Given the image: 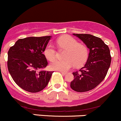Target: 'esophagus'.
Segmentation results:
<instances>
[{
    "mask_svg": "<svg viewBox=\"0 0 121 121\" xmlns=\"http://www.w3.org/2000/svg\"><path fill=\"white\" fill-rule=\"evenodd\" d=\"M59 72H60L62 74H63V75H65V74H67V72H64V71H59Z\"/></svg>",
    "mask_w": 121,
    "mask_h": 121,
    "instance_id": "34e87169",
    "label": "esophagus"
}]
</instances>
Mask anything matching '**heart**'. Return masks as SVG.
<instances>
[{
    "instance_id": "obj_1",
    "label": "heart",
    "mask_w": 121,
    "mask_h": 121,
    "mask_svg": "<svg viewBox=\"0 0 121 121\" xmlns=\"http://www.w3.org/2000/svg\"><path fill=\"white\" fill-rule=\"evenodd\" d=\"M56 43L59 47L66 49L63 59H56L51 63L52 69L59 71H67L76 65L79 67L86 62L88 56V48L85 45L78 43L73 37L63 35L57 39ZM43 54L48 60H52L56 58V51L51 43L46 46Z\"/></svg>"
}]
</instances>
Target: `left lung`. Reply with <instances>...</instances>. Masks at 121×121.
I'll list each match as a JSON object with an SVG mask.
<instances>
[{
  "instance_id": "obj_1",
  "label": "left lung",
  "mask_w": 121,
  "mask_h": 121,
  "mask_svg": "<svg viewBox=\"0 0 121 121\" xmlns=\"http://www.w3.org/2000/svg\"><path fill=\"white\" fill-rule=\"evenodd\" d=\"M82 40L90 49L85 65L73 72L74 79L70 87L77 92H86L96 87L105 79L111 62L108 45L101 38L87 34H73Z\"/></svg>"
}]
</instances>
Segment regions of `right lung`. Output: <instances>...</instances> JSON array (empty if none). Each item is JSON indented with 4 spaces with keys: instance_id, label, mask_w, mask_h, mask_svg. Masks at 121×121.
<instances>
[{
    "instance_id": "add662e5",
    "label": "right lung",
    "mask_w": 121,
    "mask_h": 121,
    "mask_svg": "<svg viewBox=\"0 0 121 121\" xmlns=\"http://www.w3.org/2000/svg\"><path fill=\"white\" fill-rule=\"evenodd\" d=\"M50 38L45 36L19 39L9 50V72L15 83L27 91L42 90L53 73L43 70L48 65L43 52Z\"/></svg>"
}]
</instances>
